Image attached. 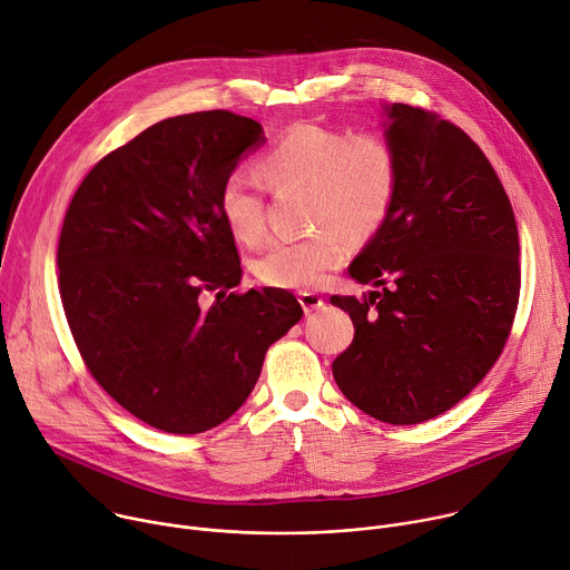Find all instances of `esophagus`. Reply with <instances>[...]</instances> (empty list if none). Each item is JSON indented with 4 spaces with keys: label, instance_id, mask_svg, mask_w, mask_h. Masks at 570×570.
Segmentation results:
<instances>
[{
    "label": "esophagus",
    "instance_id": "obj_1",
    "mask_svg": "<svg viewBox=\"0 0 570 570\" xmlns=\"http://www.w3.org/2000/svg\"><path fill=\"white\" fill-rule=\"evenodd\" d=\"M297 299H299V304H302V308H304L306 313H311V311L324 306L322 295H317V293H313V291H299V293H297Z\"/></svg>",
    "mask_w": 570,
    "mask_h": 570
}]
</instances>
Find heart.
Here are the masks:
<instances>
[{
	"instance_id": "obj_1",
	"label": "heart",
	"mask_w": 570,
	"mask_h": 570,
	"mask_svg": "<svg viewBox=\"0 0 570 570\" xmlns=\"http://www.w3.org/2000/svg\"><path fill=\"white\" fill-rule=\"evenodd\" d=\"M255 171L268 189L304 187L306 216L320 227L304 238L271 243L253 271L268 286L306 291L341 266L343 232L367 236L385 220L396 196L399 157L392 141L374 130L295 124L257 157ZM259 183L232 171L218 189L223 223L246 246L266 236Z\"/></svg>"
}]
</instances>
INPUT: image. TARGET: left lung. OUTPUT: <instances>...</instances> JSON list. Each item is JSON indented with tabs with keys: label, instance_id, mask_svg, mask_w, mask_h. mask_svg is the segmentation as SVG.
Returning <instances> with one entry per match:
<instances>
[{
	"label": "left lung",
	"instance_id": "8db88e82",
	"mask_svg": "<svg viewBox=\"0 0 570 570\" xmlns=\"http://www.w3.org/2000/svg\"><path fill=\"white\" fill-rule=\"evenodd\" d=\"M387 117L396 196L350 266L381 291L332 295L356 330L332 370L356 409L409 426L453 409L494 367L517 315L521 264L510 198L480 146L424 108L392 104Z\"/></svg>",
	"mask_w": 570,
	"mask_h": 570
}]
</instances>
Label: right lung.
Returning a JSON list of instances; mask_svg holds the SVG:
<instances>
[{"instance_id":"right-lung-1","label":"right lung","mask_w":570,"mask_h":570,"mask_svg":"<svg viewBox=\"0 0 570 570\" xmlns=\"http://www.w3.org/2000/svg\"><path fill=\"white\" fill-rule=\"evenodd\" d=\"M262 132L229 110L165 119L101 157L67 207L58 288L73 343L157 431L196 435L232 417L304 313L284 288L232 291L243 273L218 189Z\"/></svg>"}]
</instances>
